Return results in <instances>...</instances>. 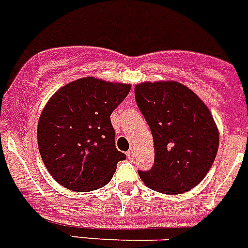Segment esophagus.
Returning <instances> with one entry per match:
<instances>
[{
    "mask_svg": "<svg viewBox=\"0 0 248 248\" xmlns=\"http://www.w3.org/2000/svg\"><path fill=\"white\" fill-rule=\"evenodd\" d=\"M126 155H128V159L129 160H134L135 157V153L133 149H130V150H128V153H126Z\"/></svg>",
    "mask_w": 248,
    "mask_h": 248,
    "instance_id": "obj_1",
    "label": "esophagus"
}]
</instances>
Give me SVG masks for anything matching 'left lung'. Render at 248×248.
Masks as SVG:
<instances>
[{
    "mask_svg": "<svg viewBox=\"0 0 248 248\" xmlns=\"http://www.w3.org/2000/svg\"><path fill=\"white\" fill-rule=\"evenodd\" d=\"M138 108L154 139V165L139 170L148 187L163 194L189 191L202 181L218 149V130L205 103L177 82L135 87Z\"/></svg>",
    "mask_w": 248,
    "mask_h": 248,
    "instance_id": "obj_1",
    "label": "left lung"
}]
</instances>
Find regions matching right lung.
I'll use <instances>...</instances> for the list:
<instances>
[{
  "instance_id": "right-lung-1",
  "label": "right lung",
  "mask_w": 248,
  "mask_h": 248,
  "mask_svg": "<svg viewBox=\"0 0 248 248\" xmlns=\"http://www.w3.org/2000/svg\"><path fill=\"white\" fill-rule=\"evenodd\" d=\"M130 84L85 77L59 89L38 122L39 154L48 172L72 191L97 190L109 183L125 154L115 146L110 115Z\"/></svg>"
}]
</instances>
